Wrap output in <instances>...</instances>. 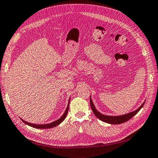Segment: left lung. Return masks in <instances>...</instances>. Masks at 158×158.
<instances>
[{
	"instance_id": "1",
	"label": "left lung",
	"mask_w": 158,
	"mask_h": 158,
	"mask_svg": "<svg viewBox=\"0 0 158 158\" xmlns=\"http://www.w3.org/2000/svg\"><path fill=\"white\" fill-rule=\"evenodd\" d=\"M90 104H91V108L94 114L101 121L106 122V123H110V124H121L125 123L127 121L130 119L131 118H132L135 114H136L141 108H143V106L144 104V102L143 104L140 106V107L138 108L137 110H136L134 112H130V113L121 115V116H117V117H112V116H107V115H104L101 114L100 112H99L97 110H96L95 108L94 104H93V102L91 100V98H90Z\"/></svg>"
}]
</instances>
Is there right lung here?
<instances>
[{"instance_id": "obj_1", "label": "right lung", "mask_w": 158, "mask_h": 158, "mask_svg": "<svg viewBox=\"0 0 158 158\" xmlns=\"http://www.w3.org/2000/svg\"><path fill=\"white\" fill-rule=\"evenodd\" d=\"M69 104H68V106H67L65 112H64V114H63V115L62 116V117H61L59 118V119H58L57 121L53 122V123H49V124H46V125H35V124H32V123H28V122L22 120V121H23L24 123L27 124L28 125H30V126L33 127H35V128H39V129H49V128L54 127L56 126V125H58L59 124H60L61 122H63V121L65 118L66 115H67V112H68V110H69Z\"/></svg>"}]
</instances>
